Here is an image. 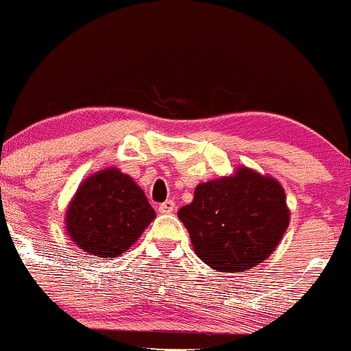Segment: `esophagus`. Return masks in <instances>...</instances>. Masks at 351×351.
Returning a JSON list of instances; mask_svg holds the SVG:
<instances>
[{"instance_id": "esophagus-1", "label": "esophagus", "mask_w": 351, "mask_h": 351, "mask_svg": "<svg viewBox=\"0 0 351 351\" xmlns=\"http://www.w3.org/2000/svg\"><path fill=\"white\" fill-rule=\"evenodd\" d=\"M159 213H162V215H169V213H175L176 209V204L175 201H166L162 202V204H159Z\"/></svg>"}]
</instances>
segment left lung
I'll use <instances>...</instances> for the list:
<instances>
[{"label": "left lung", "mask_w": 351, "mask_h": 351, "mask_svg": "<svg viewBox=\"0 0 351 351\" xmlns=\"http://www.w3.org/2000/svg\"><path fill=\"white\" fill-rule=\"evenodd\" d=\"M194 251L225 274L267 260L289 225L286 192L271 176L250 168L195 186L194 201L178 211Z\"/></svg>", "instance_id": "1"}]
</instances>
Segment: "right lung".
I'll use <instances>...</instances> for the list:
<instances>
[{"instance_id":"1","label":"right lung","mask_w":351,"mask_h":351,"mask_svg":"<svg viewBox=\"0 0 351 351\" xmlns=\"http://www.w3.org/2000/svg\"><path fill=\"white\" fill-rule=\"evenodd\" d=\"M154 218L133 178L107 168L81 183L65 213V228L77 247L109 260L130 250Z\"/></svg>"}]
</instances>
